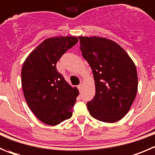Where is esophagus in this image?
Returning <instances> with one entry per match:
<instances>
[{"instance_id":"obj_1","label":"esophagus","mask_w":155,"mask_h":155,"mask_svg":"<svg viewBox=\"0 0 155 155\" xmlns=\"http://www.w3.org/2000/svg\"><path fill=\"white\" fill-rule=\"evenodd\" d=\"M83 84H84V82L81 81V83H80V84L78 85V88H79V89H81L82 87H83Z\"/></svg>"}]
</instances>
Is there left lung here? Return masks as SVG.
I'll list each match as a JSON object with an SVG mask.
<instances>
[{"label":"left lung","mask_w":155,"mask_h":155,"mask_svg":"<svg viewBox=\"0 0 155 155\" xmlns=\"http://www.w3.org/2000/svg\"><path fill=\"white\" fill-rule=\"evenodd\" d=\"M82 55L93 71L95 96L87 104L92 117L116 123L130 110L138 91L135 63L114 41L99 36H78Z\"/></svg>","instance_id":"1"}]
</instances>
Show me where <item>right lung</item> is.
<instances>
[{"label":"right lung","mask_w":155,"mask_h":155,"mask_svg":"<svg viewBox=\"0 0 155 155\" xmlns=\"http://www.w3.org/2000/svg\"><path fill=\"white\" fill-rule=\"evenodd\" d=\"M74 36L48 38L24 61L21 84L28 107L45 124L56 126L72 116L78 96L56 69V63L68 49L78 42Z\"/></svg>","instance_id":"1"}]
</instances>
